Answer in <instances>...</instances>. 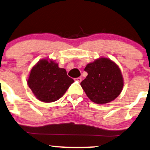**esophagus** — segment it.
Listing matches in <instances>:
<instances>
[{"label":"esophagus","mask_w":150,"mask_h":150,"mask_svg":"<svg viewBox=\"0 0 150 150\" xmlns=\"http://www.w3.org/2000/svg\"><path fill=\"white\" fill-rule=\"evenodd\" d=\"M76 80L77 81H79V82H81L82 81V79L81 78V77H79V78H76Z\"/></svg>","instance_id":"obj_1"}]
</instances>
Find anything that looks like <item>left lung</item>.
Masks as SVG:
<instances>
[{"label":"left lung","mask_w":150,"mask_h":150,"mask_svg":"<svg viewBox=\"0 0 150 150\" xmlns=\"http://www.w3.org/2000/svg\"><path fill=\"white\" fill-rule=\"evenodd\" d=\"M84 70L88 76L81 86L93 103L104 105L113 101L120 95L124 79L119 66L113 61L100 57L88 64Z\"/></svg>","instance_id":"left-lung-1"}]
</instances>
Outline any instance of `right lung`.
I'll return each mask as SVG.
<instances>
[{
	"mask_svg": "<svg viewBox=\"0 0 150 150\" xmlns=\"http://www.w3.org/2000/svg\"><path fill=\"white\" fill-rule=\"evenodd\" d=\"M74 82L65 69L59 68L57 63L48 59L38 62L31 69L27 80L33 95L43 103L57 101Z\"/></svg>",
	"mask_w": 150,
	"mask_h": 150,
	"instance_id": "1",
	"label": "right lung"
}]
</instances>
